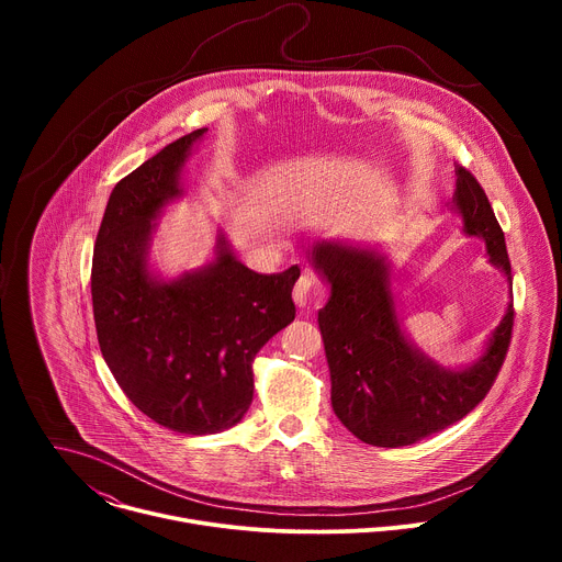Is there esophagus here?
<instances>
[{
    "mask_svg": "<svg viewBox=\"0 0 562 562\" xmlns=\"http://www.w3.org/2000/svg\"><path fill=\"white\" fill-rule=\"evenodd\" d=\"M311 291H313V278L308 276V271H304L300 276V280L295 282L293 286V300L297 306H306L308 304V297H311Z\"/></svg>",
    "mask_w": 562,
    "mask_h": 562,
    "instance_id": "1",
    "label": "esophagus"
}]
</instances>
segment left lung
Returning <instances> with one entry per match:
<instances>
[{"instance_id": "obj_1", "label": "left lung", "mask_w": 562, "mask_h": 562, "mask_svg": "<svg viewBox=\"0 0 562 562\" xmlns=\"http://www.w3.org/2000/svg\"><path fill=\"white\" fill-rule=\"evenodd\" d=\"M456 173L453 209L462 215L464 233L483 237L490 262L512 280L505 233L483 187L464 167ZM311 251L331 284V297L317 313L331 371V405L356 438L373 447L414 445L483 403L512 342L514 304L477 362L460 371L445 369L400 331L384 256L334 243H317Z\"/></svg>"}]
</instances>
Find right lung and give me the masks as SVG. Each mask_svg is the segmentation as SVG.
I'll return each instance as SVG.
<instances>
[{
    "instance_id": "1",
    "label": "right lung",
    "mask_w": 562,
    "mask_h": 562,
    "mask_svg": "<svg viewBox=\"0 0 562 562\" xmlns=\"http://www.w3.org/2000/svg\"><path fill=\"white\" fill-rule=\"evenodd\" d=\"M198 128L122 178L93 254L91 295L102 356L131 403L178 434H217L254 400L256 353L295 317L297 265L262 276L226 239L200 271L165 282L148 269L153 220L182 195L180 171Z\"/></svg>"
}]
</instances>
